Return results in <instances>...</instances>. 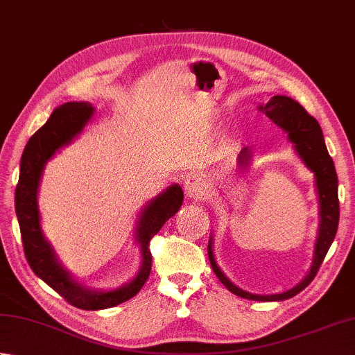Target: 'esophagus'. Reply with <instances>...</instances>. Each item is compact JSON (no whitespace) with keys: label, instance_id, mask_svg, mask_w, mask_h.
<instances>
[{"label":"esophagus","instance_id":"esophagus-1","mask_svg":"<svg viewBox=\"0 0 355 355\" xmlns=\"http://www.w3.org/2000/svg\"><path fill=\"white\" fill-rule=\"evenodd\" d=\"M184 189L185 195L190 199H200L205 195L207 190H209V185H207V180L204 176L191 175L185 179Z\"/></svg>","mask_w":355,"mask_h":355}]
</instances>
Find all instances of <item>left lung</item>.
Wrapping results in <instances>:
<instances>
[{
	"mask_svg": "<svg viewBox=\"0 0 355 355\" xmlns=\"http://www.w3.org/2000/svg\"><path fill=\"white\" fill-rule=\"evenodd\" d=\"M258 111L263 112L269 117L273 123L278 125L286 135L287 140L292 144L293 151L297 153L300 160L311 173H313V184H315L317 199H318V230L315 245H313V257L311 269L307 275L292 289L279 293H270V295H259V293H252L241 289L235 283H232L227 278L225 273L220 270L216 263L215 252H213V236L209 239V259L213 267V272L216 273L219 282L223 283L227 289L235 293L238 297L247 300H255V302H283V300L295 297L297 293L302 292L307 287L313 277L322 266L327 250L336 238L338 218H340V207H338V179L334 166V160L327 153L323 131L315 119L306 112L302 105L287 96H273L267 103H259ZM252 150L243 148L238 155V166L241 171L249 168L252 162Z\"/></svg>",
	"mask_w": 355,
	"mask_h": 355,
	"instance_id": "left-lung-1",
	"label": "left lung"
}]
</instances>
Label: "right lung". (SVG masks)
Here are the masks:
<instances>
[{"instance_id": "obj_1", "label": "right lung", "mask_w": 355, "mask_h": 355, "mask_svg": "<svg viewBox=\"0 0 355 355\" xmlns=\"http://www.w3.org/2000/svg\"><path fill=\"white\" fill-rule=\"evenodd\" d=\"M94 111V106L88 102H68L53 110L48 122L26 145L15 190V211L21 230L24 255L31 269L66 302L85 311L114 307L132 298L142 289L151 272L150 241L162 229L166 220L176 215L184 200L180 185L173 184L146 202L139 211L135 238L140 252V267L130 282L111 291L91 289L78 283L60 263L52 244L43 235L38 190L46 164L85 130Z\"/></svg>"}]
</instances>
